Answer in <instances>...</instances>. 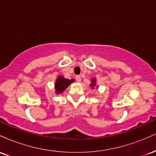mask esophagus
Segmentation results:
<instances>
[{
  "label": "esophagus",
  "instance_id": "34e87169",
  "mask_svg": "<svg viewBox=\"0 0 156 156\" xmlns=\"http://www.w3.org/2000/svg\"><path fill=\"white\" fill-rule=\"evenodd\" d=\"M76 80L77 82H80V80H81V78H80V76H76Z\"/></svg>",
  "mask_w": 156,
  "mask_h": 156
}]
</instances>
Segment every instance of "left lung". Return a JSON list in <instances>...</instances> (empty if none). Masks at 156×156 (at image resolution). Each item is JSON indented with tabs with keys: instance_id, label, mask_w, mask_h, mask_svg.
I'll list each match as a JSON object with an SVG mask.
<instances>
[{
	"instance_id": "left-lung-1",
	"label": "left lung",
	"mask_w": 156,
	"mask_h": 156,
	"mask_svg": "<svg viewBox=\"0 0 156 156\" xmlns=\"http://www.w3.org/2000/svg\"><path fill=\"white\" fill-rule=\"evenodd\" d=\"M91 82H92V83L89 85V87H91L92 88H94V87L96 86V78H92V80H91Z\"/></svg>"
}]
</instances>
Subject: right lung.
I'll use <instances>...</instances> for the list:
<instances>
[{"instance_id":"obj_1","label":"right lung","mask_w":156,"mask_h":156,"mask_svg":"<svg viewBox=\"0 0 156 156\" xmlns=\"http://www.w3.org/2000/svg\"><path fill=\"white\" fill-rule=\"evenodd\" d=\"M74 82V79H67V78H64L63 76H60L57 78L56 80H55V93L56 94H61L62 92H63L70 85L71 83Z\"/></svg>"}]
</instances>
